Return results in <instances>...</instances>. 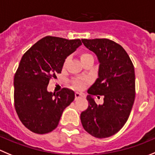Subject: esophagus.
Wrapping results in <instances>:
<instances>
[{"label":"esophagus","instance_id":"esophagus-1","mask_svg":"<svg viewBox=\"0 0 155 155\" xmlns=\"http://www.w3.org/2000/svg\"><path fill=\"white\" fill-rule=\"evenodd\" d=\"M84 97L83 94H81V93H78V92L75 93V100H78V99L81 98V97Z\"/></svg>","mask_w":155,"mask_h":155}]
</instances>
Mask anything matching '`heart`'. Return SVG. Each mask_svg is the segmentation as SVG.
Instances as JSON below:
<instances>
[{"label": "heart", "mask_w": 155, "mask_h": 155, "mask_svg": "<svg viewBox=\"0 0 155 155\" xmlns=\"http://www.w3.org/2000/svg\"><path fill=\"white\" fill-rule=\"evenodd\" d=\"M90 57H92V55L87 53H84V54H82L81 56V59L84 60L86 59V58H90ZM73 85L76 89L81 90L85 86V81L82 80V79H75L73 81Z\"/></svg>", "instance_id": "obj_1"}]
</instances>
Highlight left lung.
<instances>
[{"label":"left lung","mask_w":155,"mask_h":155,"mask_svg":"<svg viewBox=\"0 0 155 155\" xmlns=\"http://www.w3.org/2000/svg\"><path fill=\"white\" fill-rule=\"evenodd\" d=\"M98 58V78L88 89V108L81 114L84 129L92 136L108 138L117 133L129 119L135 101L133 64L119 44L108 39H81ZM94 95H104L97 105ZM97 96V98H98Z\"/></svg>","instance_id":"8db88e82"}]
</instances>
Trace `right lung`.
I'll return each mask as SVG.
<instances>
[{
	"label": "right lung",
	"instance_id": "add662e5",
	"mask_svg": "<svg viewBox=\"0 0 155 155\" xmlns=\"http://www.w3.org/2000/svg\"><path fill=\"white\" fill-rule=\"evenodd\" d=\"M81 45L80 39L46 36L22 57L14 76V106L22 123L32 132L54 130L64 109L74 100L71 90L63 88L52 94L47 86L61 73L67 57Z\"/></svg>",
	"mask_w": 155,
	"mask_h": 155
}]
</instances>
